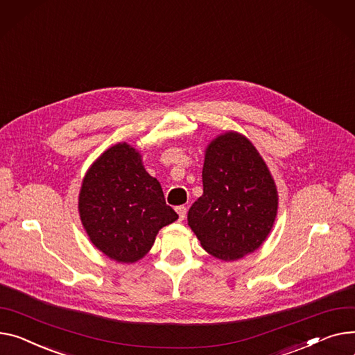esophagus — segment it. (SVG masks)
<instances>
[{
    "mask_svg": "<svg viewBox=\"0 0 355 355\" xmlns=\"http://www.w3.org/2000/svg\"><path fill=\"white\" fill-rule=\"evenodd\" d=\"M175 211H177V214H178L180 221H182V220L185 218V216H187V208H185L184 205H180V207H177V208H175Z\"/></svg>",
    "mask_w": 355,
    "mask_h": 355,
    "instance_id": "34e87169",
    "label": "esophagus"
}]
</instances>
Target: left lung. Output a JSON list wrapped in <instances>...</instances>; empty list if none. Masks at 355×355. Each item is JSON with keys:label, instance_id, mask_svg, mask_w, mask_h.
I'll use <instances>...</instances> for the list:
<instances>
[{"label": "left lung", "instance_id": "obj_1", "mask_svg": "<svg viewBox=\"0 0 355 355\" xmlns=\"http://www.w3.org/2000/svg\"><path fill=\"white\" fill-rule=\"evenodd\" d=\"M202 196L188 211L202 248L234 261L261 247L274 225L278 193L272 175L251 141L227 131L208 144Z\"/></svg>", "mask_w": 355, "mask_h": 355}]
</instances>
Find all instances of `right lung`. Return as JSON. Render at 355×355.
<instances>
[{
    "label": "right lung",
    "mask_w": 355,
    "mask_h": 355,
    "mask_svg": "<svg viewBox=\"0 0 355 355\" xmlns=\"http://www.w3.org/2000/svg\"><path fill=\"white\" fill-rule=\"evenodd\" d=\"M78 211L89 241L125 264L143 258L158 231L178 218L141 154L127 143L112 146L92 162L83 180Z\"/></svg>",
    "instance_id": "obj_1"
}]
</instances>
